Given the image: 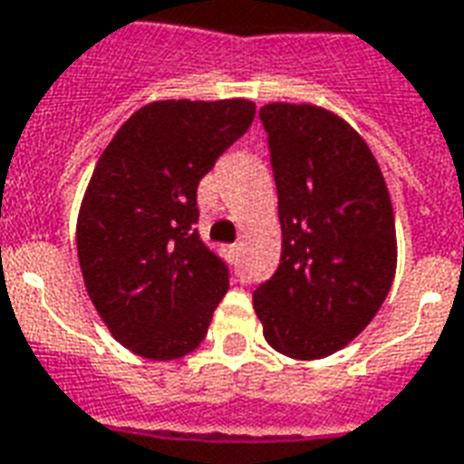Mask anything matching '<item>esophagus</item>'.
I'll return each mask as SVG.
<instances>
[{"mask_svg":"<svg viewBox=\"0 0 464 464\" xmlns=\"http://www.w3.org/2000/svg\"><path fill=\"white\" fill-rule=\"evenodd\" d=\"M242 252V245H232V246H227V254L229 256H237V254Z\"/></svg>","mask_w":464,"mask_h":464,"instance_id":"esophagus-1","label":"esophagus"}]
</instances>
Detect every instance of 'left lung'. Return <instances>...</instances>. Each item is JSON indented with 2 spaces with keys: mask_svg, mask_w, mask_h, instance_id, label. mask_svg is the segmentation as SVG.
<instances>
[{
  "mask_svg": "<svg viewBox=\"0 0 464 464\" xmlns=\"http://www.w3.org/2000/svg\"><path fill=\"white\" fill-rule=\"evenodd\" d=\"M278 190L281 264L254 291L264 337L294 360L350 344L382 308L396 274V225L374 153L318 104L259 110Z\"/></svg>",
  "mask_w": 464,
  "mask_h": 464,
  "instance_id": "left-lung-1",
  "label": "left lung"
}]
</instances>
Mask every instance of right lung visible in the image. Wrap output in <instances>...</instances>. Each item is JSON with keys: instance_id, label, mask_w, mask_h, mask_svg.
<instances>
[{"instance_id": "obj_1", "label": "right lung", "mask_w": 464, "mask_h": 464, "mask_svg": "<svg viewBox=\"0 0 464 464\" xmlns=\"http://www.w3.org/2000/svg\"><path fill=\"white\" fill-rule=\"evenodd\" d=\"M254 112L249 100L149 102L92 170L75 232L80 269L104 325L139 357H186L227 294L225 261L193 227L198 183Z\"/></svg>"}]
</instances>
